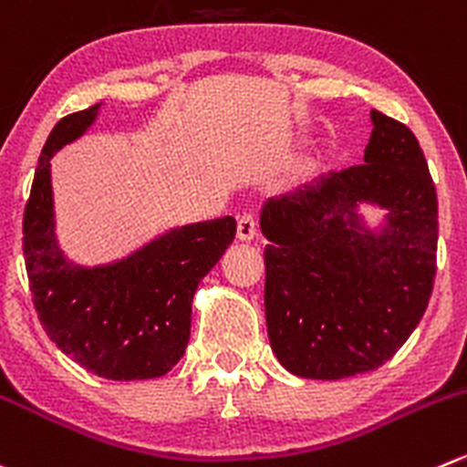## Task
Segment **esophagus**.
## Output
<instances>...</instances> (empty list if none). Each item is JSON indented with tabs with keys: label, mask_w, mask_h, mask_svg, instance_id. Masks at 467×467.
<instances>
[{
	"label": "esophagus",
	"mask_w": 467,
	"mask_h": 467,
	"mask_svg": "<svg viewBox=\"0 0 467 467\" xmlns=\"http://www.w3.org/2000/svg\"><path fill=\"white\" fill-rule=\"evenodd\" d=\"M257 234V219L253 212H244L237 221V237L244 239V242H251Z\"/></svg>",
	"instance_id": "esophagus-1"
}]
</instances>
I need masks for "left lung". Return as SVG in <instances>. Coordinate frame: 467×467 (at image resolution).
<instances>
[{"label":"left lung","instance_id":"left-lung-1","mask_svg":"<svg viewBox=\"0 0 467 467\" xmlns=\"http://www.w3.org/2000/svg\"><path fill=\"white\" fill-rule=\"evenodd\" d=\"M363 164L271 198L260 216L269 342L303 379L356 377L381 368L422 319L433 292L438 198L415 134L372 111ZM358 202L389 210L372 234Z\"/></svg>","mask_w":467,"mask_h":467}]
</instances>
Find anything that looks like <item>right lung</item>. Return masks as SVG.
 <instances>
[{"instance_id":"1","label":"right lung","mask_w":467,"mask_h":467,"mask_svg":"<svg viewBox=\"0 0 467 467\" xmlns=\"http://www.w3.org/2000/svg\"><path fill=\"white\" fill-rule=\"evenodd\" d=\"M98 107L58 120L40 152L22 221L31 296L45 333L77 365L113 381L157 379L184 356L193 294L233 244L237 221L182 225L113 265L66 260L54 234L49 160L90 128Z\"/></svg>"}]
</instances>
